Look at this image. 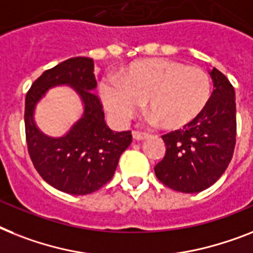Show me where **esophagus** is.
<instances>
[{
  "instance_id": "esophagus-1",
  "label": "esophagus",
  "mask_w": 253,
  "mask_h": 253,
  "mask_svg": "<svg viewBox=\"0 0 253 253\" xmlns=\"http://www.w3.org/2000/svg\"><path fill=\"white\" fill-rule=\"evenodd\" d=\"M133 138L135 139V141H142V139H145L146 137H147V134L146 133H142V131H138V130H133Z\"/></svg>"
}]
</instances>
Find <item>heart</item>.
<instances>
[{
  "instance_id": "b5f03b06",
  "label": "heart",
  "mask_w": 253,
  "mask_h": 253,
  "mask_svg": "<svg viewBox=\"0 0 253 253\" xmlns=\"http://www.w3.org/2000/svg\"><path fill=\"white\" fill-rule=\"evenodd\" d=\"M118 85H101L104 107L118 123L128 122L143 102L145 114L164 129H178L204 111L211 80L199 67L167 59L131 64L116 77Z\"/></svg>"
}]
</instances>
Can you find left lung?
<instances>
[{
    "instance_id": "obj_1",
    "label": "left lung",
    "mask_w": 253,
    "mask_h": 253,
    "mask_svg": "<svg viewBox=\"0 0 253 253\" xmlns=\"http://www.w3.org/2000/svg\"><path fill=\"white\" fill-rule=\"evenodd\" d=\"M210 75L213 91L204 111L183 129L162 137L166 155L155 167L160 182L181 193H199L226 170L235 147V91L217 68Z\"/></svg>"
}]
</instances>
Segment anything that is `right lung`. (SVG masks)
Here are the masks:
<instances>
[{
    "label": "right lung",
    "mask_w": 253,
    "mask_h": 253,
    "mask_svg": "<svg viewBox=\"0 0 253 253\" xmlns=\"http://www.w3.org/2000/svg\"><path fill=\"white\" fill-rule=\"evenodd\" d=\"M93 72L91 58H70L45 71L26 97V139L33 166L49 185L71 195H86L106 185L131 142L130 130L112 131L104 122ZM59 84L74 87L84 112L66 135L53 139L37 128L33 114L49 87Z\"/></svg>",
    "instance_id": "obj_1"
}]
</instances>
